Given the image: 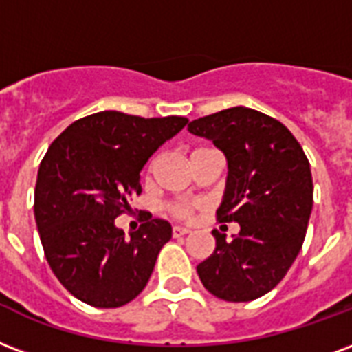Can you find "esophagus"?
Wrapping results in <instances>:
<instances>
[{
    "mask_svg": "<svg viewBox=\"0 0 352 352\" xmlns=\"http://www.w3.org/2000/svg\"><path fill=\"white\" fill-rule=\"evenodd\" d=\"M188 232H190L188 227H181V225H175V227H173V236H184L188 234Z\"/></svg>",
    "mask_w": 352,
    "mask_h": 352,
    "instance_id": "obj_1",
    "label": "esophagus"
}]
</instances>
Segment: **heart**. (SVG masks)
<instances>
[{
    "label": "heart",
    "instance_id": "1",
    "mask_svg": "<svg viewBox=\"0 0 352 352\" xmlns=\"http://www.w3.org/2000/svg\"><path fill=\"white\" fill-rule=\"evenodd\" d=\"M197 151H201V149H197ZM194 151V153H197ZM192 153V155H194ZM153 170V162L149 164V171ZM166 210L170 212L171 216H175V218H190L192 214H194L195 210V205H192V203H186V201H175V203H170V205H166Z\"/></svg>",
    "mask_w": 352,
    "mask_h": 352
}]
</instances>
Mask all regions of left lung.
Masks as SVG:
<instances>
[{
	"mask_svg": "<svg viewBox=\"0 0 352 352\" xmlns=\"http://www.w3.org/2000/svg\"><path fill=\"white\" fill-rule=\"evenodd\" d=\"M188 129L225 153L229 177L216 218L240 223L230 241L212 230L216 249L197 275L223 301L258 299L283 280L302 248L314 203L307 155L278 120L248 107L199 118Z\"/></svg>",
	"mask_w": 352,
	"mask_h": 352,
	"instance_id": "1",
	"label": "left lung"
}]
</instances>
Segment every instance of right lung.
I'll use <instances>...</instances> for the list:
<instances>
[{"label":"right lung","mask_w":352,"mask_h":352,"mask_svg":"<svg viewBox=\"0 0 352 352\" xmlns=\"http://www.w3.org/2000/svg\"><path fill=\"white\" fill-rule=\"evenodd\" d=\"M188 123L103 111L53 140L34 188V219L47 264L69 294L96 308L127 305L146 288L171 225L151 216L125 238L114 219L142 194L149 157Z\"/></svg>","instance_id":"right-lung-1"}]
</instances>
